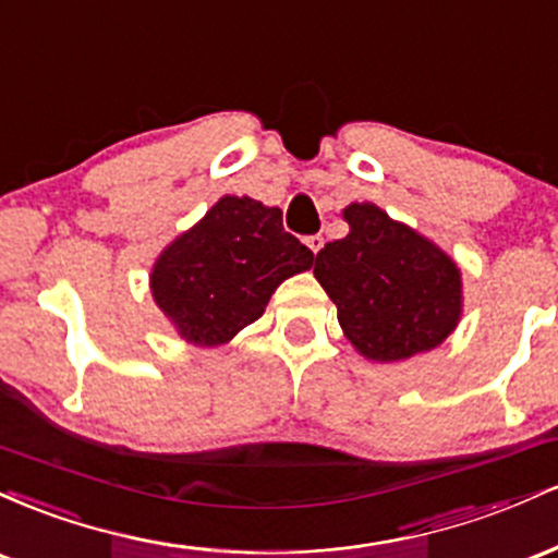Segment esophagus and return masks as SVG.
Listing matches in <instances>:
<instances>
[{
  "label": "esophagus",
  "instance_id": "1",
  "mask_svg": "<svg viewBox=\"0 0 558 558\" xmlns=\"http://www.w3.org/2000/svg\"><path fill=\"white\" fill-rule=\"evenodd\" d=\"M306 246H310L312 248V252H319V248H323L325 246V239H323V235H310V239H306Z\"/></svg>",
  "mask_w": 558,
  "mask_h": 558
}]
</instances>
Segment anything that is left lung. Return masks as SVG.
I'll list each match as a JSON object with an SVG mask.
<instances>
[{"label": "left lung", "instance_id": "8db88e82", "mask_svg": "<svg viewBox=\"0 0 558 558\" xmlns=\"http://www.w3.org/2000/svg\"><path fill=\"white\" fill-rule=\"evenodd\" d=\"M349 235L325 243L315 278L354 349L401 362L444 343L462 317V272L433 241L375 204L343 209Z\"/></svg>", "mask_w": 558, "mask_h": 558}]
</instances>
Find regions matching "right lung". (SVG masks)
Instances as JSON below:
<instances>
[{"label":"right lung","instance_id":"right-lung-1","mask_svg":"<svg viewBox=\"0 0 558 558\" xmlns=\"http://www.w3.org/2000/svg\"><path fill=\"white\" fill-rule=\"evenodd\" d=\"M312 262L315 254L283 230L278 207L222 196L159 254L151 296L178 336L220 345L265 315L275 288Z\"/></svg>","mask_w":558,"mask_h":558}]
</instances>
